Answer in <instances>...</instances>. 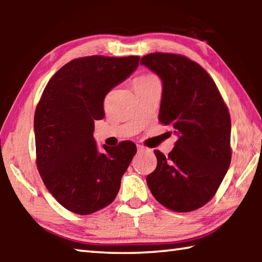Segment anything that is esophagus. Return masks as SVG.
Here are the masks:
<instances>
[{
    "instance_id": "34e87169",
    "label": "esophagus",
    "mask_w": 262,
    "mask_h": 262,
    "mask_svg": "<svg viewBox=\"0 0 262 262\" xmlns=\"http://www.w3.org/2000/svg\"><path fill=\"white\" fill-rule=\"evenodd\" d=\"M137 150H139V151H143V150H145V147L141 144H137Z\"/></svg>"
}]
</instances>
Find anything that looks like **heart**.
<instances>
[{
	"label": "heart",
	"mask_w": 262,
	"mask_h": 262,
	"mask_svg": "<svg viewBox=\"0 0 262 262\" xmlns=\"http://www.w3.org/2000/svg\"><path fill=\"white\" fill-rule=\"evenodd\" d=\"M152 79H158L156 76H155L154 74H144V75H141V76L137 77L135 79V83H141V82H147V81H152Z\"/></svg>",
	"instance_id": "1"
}]
</instances>
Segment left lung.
<instances>
[{
	"label": "left lung",
	"mask_w": 262,
	"mask_h": 262,
	"mask_svg": "<svg viewBox=\"0 0 262 262\" xmlns=\"http://www.w3.org/2000/svg\"><path fill=\"white\" fill-rule=\"evenodd\" d=\"M163 82L158 120L178 135L165 156L155 150L157 166L148 174L154 198L167 209L188 212L209 202L231 162V119L214 79L196 62L173 53L141 59Z\"/></svg>",
	"instance_id": "1"
}]
</instances>
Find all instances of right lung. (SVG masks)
I'll list each match as a JSON object with an SVG mask.
<instances>
[{
    "instance_id": "add662e5",
    "label": "right lung",
    "mask_w": 262,
    "mask_h": 262,
    "mask_svg": "<svg viewBox=\"0 0 262 262\" xmlns=\"http://www.w3.org/2000/svg\"><path fill=\"white\" fill-rule=\"evenodd\" d=\"M139 61L135 55L72 60L53 75L35 108L38 171L55 200L75 214L90 215L112 203L136 154L130 141L98 152L94 127L105 117V96Z\"/></svg>"
}]
</instances>
